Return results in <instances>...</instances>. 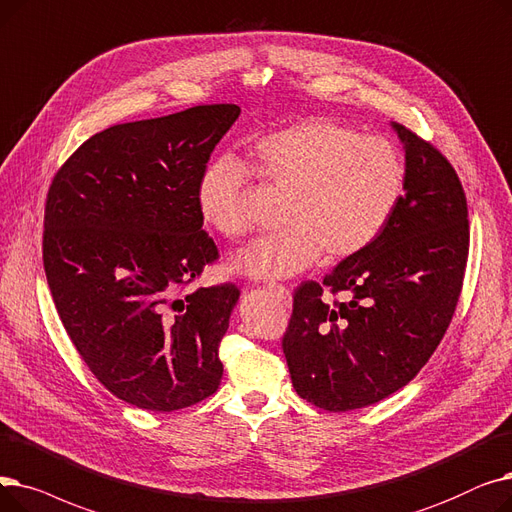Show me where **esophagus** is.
<instances>
[{"mask_svg": "<svg viewBox=\"0 0 512 512\" xmlns=\"http://www.w3.org/2000/svg\"><path fill=\"white\" fill-rule=\"evenodd\" d=\"M269 289L273 294H277L281 298V302L289 308L291 306V294H289V287H285L283 283H269Z\"/></svg>", "mask_w": 512, "mask_h": 512, "instance_id": "esophagus-1", "label": "esophagus"}]
</instances>
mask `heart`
<instances>
[{
    "instance_id": "heart-1",
    "label": "heart",
    "mask_w": 512,
    "mask_h": 512,
    "mask_svg": "<svg viewBox=\"0 0 512 512\" xmlns=\"http://www.w3.org/2000/svg\"><path fill=\"white\" fill-rule=\"evenodd\" d=\"M256 173L285 191L281 233L239 252L235 269L258 279L298 275L319 262L367 250L396 214L406 189V162L396 145L327 118H308L264 135L254 145ZM248 164L212 160L198 183V206L218 233L239 239L252 231L246 206Z\"/></svg>"
}]
</instances>
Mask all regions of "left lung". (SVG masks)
<instances>
[{
    "instance_id": "8db88e82",
    "label": "left lung",
    "mask_w": 512,
    "mask_h": 512,
    "mask_svg": "<svg viewBox=\"0 0 512 512\" xmlns=\"http://www.w3.org/2000/svg\"><path fill=\"white\" fill-rule=\"evenodd\" d=\"M394 129L406 152L396 214L367 250L294 291L281 342L296 392L329 412L371 406L415 379L440 346L465 279V189L433 143Z\"/></svg>"
}]
</instances>
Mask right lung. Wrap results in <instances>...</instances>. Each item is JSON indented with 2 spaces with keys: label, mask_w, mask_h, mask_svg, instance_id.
Instances as JSON below:
<instances>
[{
  "label": "right lung",
  "mask_w": 512,
  "mask_h": 512,
  "mask_svg": "<svg viewBox=\"0 0 512 512\" xmlns=\"http://www.w3.org/2000/svg\"><path fill=\"white\" fill-rule=\"evenodd\" d=\"M235 104L193 106L89 137L45 200L43 266L60 321L110 394L152 412L212 396L235 283L198 287L218 248L198 183Z\"/></svg>",
  "instance_id": "obj_1"
}]
</instances>
